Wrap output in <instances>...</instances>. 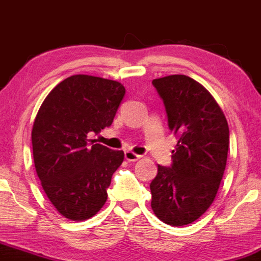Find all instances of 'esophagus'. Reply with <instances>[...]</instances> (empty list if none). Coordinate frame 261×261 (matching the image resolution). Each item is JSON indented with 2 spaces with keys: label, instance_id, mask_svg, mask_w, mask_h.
Instances as JSON below:
<instances>
[{
  "label": "esophagus",
  "instance_id": "34e87169",
  "mask_svg": "<svg viewBox=\"0 0 261 261\" xmlns=\"http://www.w3.org/2000/svg\"><path fill=\"white\" fill-rule=\"evenodd\" d=\"M141 158V155L134 153L133 151H125V160L128 162H136Z\"/></svg>",
  "mask_w": 261,
  "mask_h": 261
}]
</instances>
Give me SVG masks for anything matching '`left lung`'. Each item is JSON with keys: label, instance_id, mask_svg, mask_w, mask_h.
Listing matches in <instances>:
<instances>
[{"label": "left lung", "instance_id": "8db88e82", "mask_svg": "<svg viewBox=\"0 0 261 261\" xmlns=\"http://www.w3.org/2000/svg\"><path fill=\"white\" fill-rule=\"evenodd\" d=\"M152 85L178 143L172 166H158L149 185L151 206L162 222L185 226L202 216L216 197L228 154V124L215 98L195 80L172 74Z\"/></svg>", "mask_w": 261, "mask_h": 261}]
</instances>
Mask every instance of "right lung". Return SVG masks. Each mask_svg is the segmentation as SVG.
Here are the masks:
<instances>
[{
	"instance_id": "right-lung-1",
	"label": "right lung",
	"mask_w": 261,
	"mask_h": 261,
	"mask_svg": "<svg viewBox=\"0 0 261 261\" xmlns=\"http://www.w3.org/2000/svg\"><path fill=\"white\" fill-rule=\"evenodd\" d=\"M124 95L125 87L116 81L74 74L47 94L35 116V170L47 199L68 220H88L107 201L124 152L88 137L112 125Z\"/></svg>"
}]
</instances>
